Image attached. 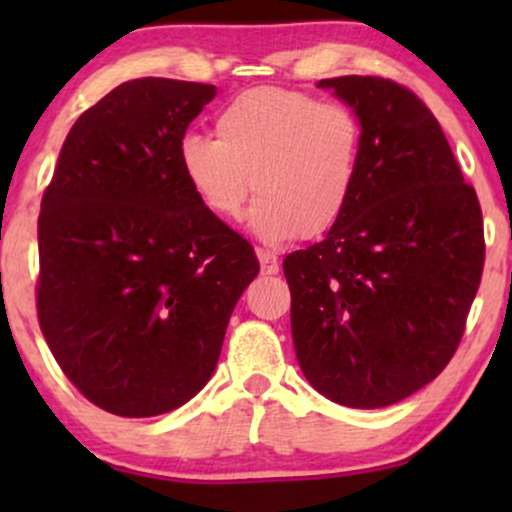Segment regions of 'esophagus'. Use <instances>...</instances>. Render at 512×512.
Masks as SVG:
<instances>
[{
	"mask_svg": "<svg viewBox=\"0 0 512 512\" xmlns=\"http://www.w3.org/2000/svg\"><path fill=\"white\" fill-rule=\"evenodd\" d=\"M257 260H260L262 274H276V272H279V257H276V252L257 248Z\"/></svg>",
	"mask_w": 512,
	"mask_h": 512,
	"instance_id": "1",
	"label": "esophagus"
}]
</instances>
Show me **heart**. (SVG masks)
<instances>
[{"label": "heart", "instance_id": "obj_1", "mask_svg": "<svg viewBox=\"0 0 512 512\" xmlns=\"http://www.w3.org/2000/svg\"><path fill=\"white\" fill-rule=\"evenodd\" d=\"M216 139L185 134L178 166L216 219H236L252 192L257 238H320L354 199L363 125L349 105L279 86L248 88L216 113Z\"/></svg>", "mask_w": 512, "mask_h": 512}]
</instances>
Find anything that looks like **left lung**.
<instances>
[{
  "instance_id": "left-lung-1",
  "label": "left lung",
  "mask_w": 512,
  "mask_h": 512,
  "mask_svg": "<svg viewBox=\"0 0 512 512\" xmlns=\"http://www.w3.org/2000/svg\"><path fill=\"white\" fill-rule=\"evenodd\" d=\"M363 125L354 199L325 240L286 255L291 332L308 383L378 409L455 356L484 272V219L426 103L383 76L322 79Z\"/></svg>"
}]
</instances>
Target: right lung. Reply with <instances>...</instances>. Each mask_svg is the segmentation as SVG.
Returning a JSON list of instances; mask_svg holds the SVG:
<instances>
[{
	"label": "right lung",
	"mask_w": 512,
	"mask_h": 512,
	"mask_svg": "<svg viewBox=\"0 0 512 512\" xmlns=\"http://www.w3.org/2000/svg\"><path fill=\"white\" fill-rule=\"evenodd\" d=\"M214 96L158 76L113 88L69 129L40 202V330L76 390L110 414L158 416L195 397L260 272L178 166Z\"/></svg>",
	"instance_id": "add662e5"
}]
</instances>
